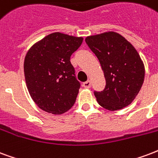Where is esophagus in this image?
I'll return each mask as SVG.
<instances>
[{
	"label": "esophagus",
	"mask_w": 158,
	"mask_h": 158,
	"mask_svg": "<svg viewBox=\"0 0 158 158\" xmlns=\"http://www.w3.org/2000/svg\"><path fill=\"white\" fill-rule=\"evenodd\" d=\"M83 86L85 87V88H90L91 87V81H85V82H83Z\"/></svg>",
	"instance_id": "esophagus-1"
}]
</instances>
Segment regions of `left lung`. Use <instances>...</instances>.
Returning a JSON list of instances; mask_svg holds the SVG:
<instances>
[{"mask_svg":"<svg viewBox=\"0 0 158 158\" xmlns=\"http://www.w3.org/2000/svg\"><path fill=\"white\" fill-rule=\"evenodd\" d=\"M85 41L98 58L106 79L105 89L94 92L97 102L109 111L130 105L145 77V66L136 48L115 31L89 35Z\"/></svg>","mask_w":158,"mask_h":158,"instance_id":"obj_1","label":"left lung"}]
</instances>
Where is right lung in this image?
Returning <instances> with one entry per match:
<instances>
[{
    "mask_svg": "<svg viewBox=\"0 0 158 158\" xmlns=\"http://www.w3.org/2000/svg\"><path fill=\"white\" fill-rule=\"evenodd\" d=\"M82 41L81 36L54 32L36 41L27 52L26 83L33 102L41 110L61 115L74 105L80 82L70 57Z\"/></svg>",
    "mask_w": 158,
    "mask_h": 158,
    "instance_id": "1",
    "label": "right lung"
}]
</instances>
